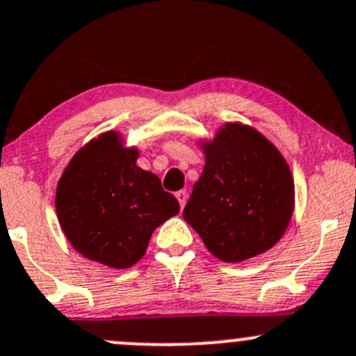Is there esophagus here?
Masks as SVG:
<instances>
[{"instance_id": "1", "label": "esophagus", "mask_w": 356, "mask_h": 356, "mask_svg": "<svg viewBox=\"0 0 356 356\" xmlns=\"http://www.w3.org/2000/svg\"><path fill=\"white\" fill-rule=\"evenodd\" d=\"M175 197H177L181 208H184L186 203H188V193H186V191H177V193H175Z\"/></svg>"}]
</instances>
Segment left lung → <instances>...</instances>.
<instances>
[{"label":"left lung","mask_w":356,"mask_h":356,"mask_svg":"<svg viewBox=\"0 0 356 356\" xmlns=\"http://www.w3.org/2000/svg\"><path fill=\"white\" fill-rule=\"evenodd\" d=\"M204 167L182 216L223 263L275 247L295 209L293 175L280 149L252 126L225 122L201 138Z\"/></svg>","instance_id":"left-lung-1"}]
</instances>
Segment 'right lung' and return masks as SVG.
<instances>
[{"label": "right lung", "mask_w": 356, "mask_h": 356, "mask_svg": "<svg viewBox=\"0 0 356 356\" xmlns=\"http://www.w3.org/2000/svg\"><path fill=\"white\" fill-rule=\"evenodd\" d=\"M138 156L121 131H106L71 156L56 188V215L70 244L112 269L134 266L153 230L179 213V201L136 165Z\"/></svg>", "instance_id": "add662e5"}]
</instances>
